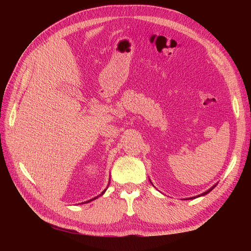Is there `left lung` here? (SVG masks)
I'll use <instances>...</instances> for the list:
<instances>
[{
	"label": "left lung",
	"mask_w": 251,
	"mask_h": 251,
	"mask_svg": "<svg viewBox=\"0 0 251 251\" xmlns=\"http://www.w3.org/2000/svg\"><path fill=\"white\" fill-rule=\"evenodd\" d=\"M150 182H151V181L150 180ZM151 184H153V183H151ZM217 186V184H215V185H212L209 189H207V191L206 192H204L203 194H200V195H198V196H195V197H192V198H188V199H196V198H199V197H202V196H205V195H207L208 193H210L211 191H212V189H214L215 187ZM184 200H186V199H184Z\"/></svg>",
	"instance_id": "obj_1"
}]
</instances>
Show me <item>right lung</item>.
Returning <instances> with one entry per match:
<instances>
[{
	"instance_id": "add662e5",
	"label": "right lung",
	"mask_w": 251,
	"mask_h": 251,
	"mask_svg": "<svg viewBox=\"0 0 251 251\" xmlns=\"http://www.w3.org/2000/svg\"><path fill=\"white\" fill-rule=\"evenodd\" d=\"M109 184H110V180H109ZM109 184H108V186H109ZM108 186H107V188H108ZM107 188L104 189V191L100 194V195H98V196H96V197H94V198H92V199H90V200H88V201H86V202H83V203H89V202H91V201H93V200H95V199H97L98 197H100V196H102L104 193H105V191H107ZM83 203H80V204H83Z\"/></svg>"
}]
</instances>
